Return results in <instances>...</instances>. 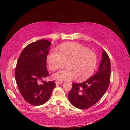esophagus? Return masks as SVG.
<instances>
[{"label": "esophagus", "mask_w": 130, "mask_h": 130, "mask_svg": "<svg viewBox=\"0 0 130 130\" xmlns=\"http://www.w3.org/2000/svg\"><path fill=\"white\" fill-rule=\"evenodd\" d=\"M62 83H63V82H58V81L55 82V84H56V85H60Z\"/></svg>", "instance_id": "34e87169"}]
</instances>
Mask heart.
Segmentation results:
<instances>
[{
  "instance_id": "heart-1",
  "label": "heart",
  "mask_w": 130,
  "mask_h": 130,
  "mask_svg": "<svg viewBox=\"0 0 130 130\" xmlns=\"http://www.w3.org/2000/svg\"><path fill=\"white\" fill-rule=\"evenodd\" d=\"M58 51H51L47 62L51 70L61 68L66 62V69L53 73L52 78L57 81L71 80L76 78L78 81L89 79L97 64L96 53L87 47L76 43H69L61 45Z\"/></svg>"
}]
</instances>
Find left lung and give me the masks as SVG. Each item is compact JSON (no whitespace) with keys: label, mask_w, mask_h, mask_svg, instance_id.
<instances>
[{"label":"left lung","mask_w":130,"mask_h":130,"mask_svg":"<svg viewBox=\"0 0 130 130\" xmlns=\"http://www.w3.org/2000/svg\"><path fill=\"white\" fill-rule=\"evenodd\" d=\"M110 78V63L104 50L97 72L85 82L72 83L68 98L72 105L79 109L93 106L102 97L107 89Z\"/></svg>","instance_id":"obj_1"}]
</instances>
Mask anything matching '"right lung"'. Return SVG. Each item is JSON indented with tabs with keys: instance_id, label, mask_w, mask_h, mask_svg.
Wrapping results in <instances>:
<instances>
[{
	"instance_id": "add662e5",
	"label": "right lung",
	"mask_w": 130,
	"mask_h": 130,
	"mask_svg": "<svg viewBox=\"0 0 130 130\" xmlns=\"http://www.w3.org/2000/svg\"><path fill=\"white\" fill-rule=\"evenodd\" d=\"M50 44L47 40L29 44L21 52L15 67V80L20 93L28 103L34 106L46 103L55 86L54 81H44L40 84L49 76L46 60Z\"/></svg>"
}]
</instances>
